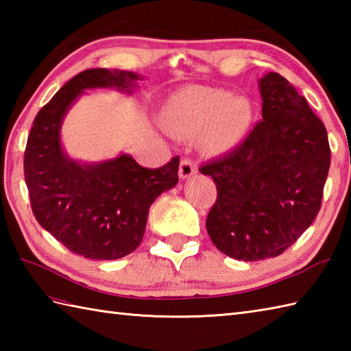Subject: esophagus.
Returning <instances> with one entry per match:
<instances>
[{"mask_svg":"<svg viewBox=\"0 0 351 351\" xmlns=\"http://www.w3.org/2000/svg\"><path fill=\"white\" fill-rule=\"evenodd\" d=\"M197 171L196 164L190 158H182L181 164H180V178L181 180H189L193 175Z\"/></svg>","mask_w":351,"mask_h":351,"instance_id":"34e87169","label":"esophagus"}]
</instances>
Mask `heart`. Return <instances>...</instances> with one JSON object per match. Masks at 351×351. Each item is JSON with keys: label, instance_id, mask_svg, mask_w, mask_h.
I'll return each instance as SVG.
<instances>
[{"label": "heart", "instance_id": "obj_1", "mask_svg": "<svg viewBox=\"0 0 351 351\" xmlns=\"http://www.w3.org/2000/svg\"><path fill=\"white\" fill-rule=\"evenodd\" d=\"M171 132L180 136H206L215 152L232 151L247 137L255 121L249 99L221 88L191 86L171 99L167 108Z\"/></svg>", "mask_w": 351, "mask_h": 351}]
</instances>
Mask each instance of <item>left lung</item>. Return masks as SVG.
<instances>
[{
	"instance_id": "1",
	"label": "left lung",
	"mask_w": 351,
	"mask_h": 351,
	"mask_svg": "<svg viewBox=\"0 0 351 351\" xmlns=\"http://www.w3.org/2000/svg\"><path fill=\"white\" fill-rule=\"evenodd\" d=\"M263 121L234 151L200 166L217 200L206 230L238 261L279 256L322 208L330 167L327 131L294 86L276 72L259 80Z\"/></svg>"
}]
</instances>
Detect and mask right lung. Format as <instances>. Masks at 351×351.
Masks as SVG:
<instances>
[{"label":"right lung","instance_id":"1","mask_svg":"<svg viewBox=\"0 0 351 351\" xmlns=\"http://www.w3.org/2000/svg\"><path fill=\"white\" fill-rule=\"evenodd\" d=\"M137 80V73L125 71L80 72L40 108L27 140L24 175L36 220L64 247L88 259H119L136 250L149 206L180 180V156L146 169L126 154L81 164L63 151V117L86 88L116 87L131 93Z\"/></svg>","mask_w":351,"mask_h":351}]
</instances>
